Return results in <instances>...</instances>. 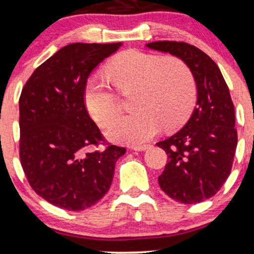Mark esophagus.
<instances>
[{
  "mask_svg": "<svg viewBox=\"0 0 254 254\" xmlns=\"http://www.w3.org/2000/svg\"><path fill=\"white\" fill-rule=\"evenodd\" d=\"M149 145H136V146H133L132 148L134 151H139V152H142V151H146L147 148H148Z\"/></svg>",
  "mask_w": 254,
  "mask_h": 254,
  "instance_id": "34e87169",
  "label": "esophagus"
}]
</instances>
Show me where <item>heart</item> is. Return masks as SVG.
I'll return each instance as SVG.
<instances>
[{"label":"heart","instance_id":"1","mask_svg":"<svg viewBox=\"0 0 254 254\" xmlns=\"http://www.w3.org/2000/svg\"><path fill=\"white\" fill-rule=\"evenodd\" d=\"M109 80L121 93L135 89L136 112L112 121L106 134L113 141L139 145L161 129L179 127L189 118L195 102L192 71L179 59L147 54L129 49L122 52L106 68ZM84 103L92 118L107 125L119 111L117 95L99 77L92 76L84 87Z\"/></svg>","mask_w":254,"mask_h":254}]
</instances>
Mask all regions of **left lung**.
<instances>
[{
  "label": "left lung",
  "instance_id": "obj_1",
  "mask_svg": "<svg viewBox=\"0 0 254 254\" xmlns=\"http://www.w3.org/2000/svg\"><path fill=\"white\" fill-rule=\"evenodd\" d=\"M146 47L180 59L196 86V106L189 121L156 143L168 156L159 185L181 203L203 201L221 189L236 154L238 135L230 90L217 64L196 47L174 41H156Z\"/></svg>",
  "mask_w": 254,
  "mask_h": 254
}]
</instances>
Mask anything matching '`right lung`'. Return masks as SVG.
<instances>
[{
  "label": "right lung",
  "mask_w": 254,
  "mask_h": 254,
  "mask_svg": "<svg viewBox=\"0 0 254 254\" xmlns=\"http://www.w3.org/2000/svg\"><path fill=\"white\" fill-rule=\"evenodd\" d=\"M121 46H65L34 71L21 93L22 168L37 195L67 211H83L103 198L126 153L114 145L88 151L103 137L83 100L90 74Z\"/></svg>",
  "instance_id": "obj_1"
}]
</instances>
